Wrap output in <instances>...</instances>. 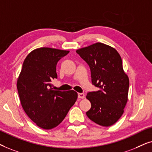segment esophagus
Segmentation results:
<instances>
[{
	"label": "esophagus",
	"mask_w": 152,
	"mask_h": 152,
	"mask_svg": "<svg viewBox=\"0 0 152 152\" xmlns=\"http://www.w3.org/2000/svg\"><path fill=\"white\" fill-rule=\"evenodd\" d=\"M78 97L79 99H83L85 97V94H83V93H78Z\"/></svg>",
	"instance_id": "obj_1"
}]
</instances>
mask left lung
I'll return each instance as SVG.
<instances>
[{"label": "left lung", "instance_id": "left-lung-1", "mask_svg": "<svg viewBox=\"0 0 152 152\" xmlns=\"http://www.w3.org/2000/svg\"><path fill=\"white\" fill-rule=\"evenodd\" d=\"M76 53L90 66L92 84L99 88L87 94L91 103L87 116L97 124L110 126L122 116L128 101L129 79L121 56L114 48L100 42Z\"/></svg>", "mask_w": 152, "mask_h": 152}]
</instances>
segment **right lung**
Listing matches in <instances>:
<instances>
[{
  "label": "right lung",
  "instance_id": "1",
  "mask_svg": "<svg viewBox=\"0 0 152 152\" xmlns=\"http://www.w3.org/2000/svg\"><path fill=\"white\" fill-rule=\"evenodd\" d=\"M69 50L42 47L24 60L17 87L21 106L32 122L44 129L58 126L76 102L77 92L54 90L51 80L58 78L56 65Z\"/></svg>",
  "mask_w": 152,
  "mask_h": 152
}]
</instances>
